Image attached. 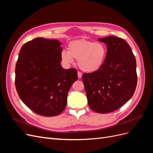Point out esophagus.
Listing matches in <instances>:
<instances>
[{
  "mask_svg": "<svg viewBox=\"0 0 153 153\" xmlns=\"http://www.w3.org/2000/svg\"><path fill=\"white\" fill-rule=\"evenodd\" d=\"M82 76V73L81 72L78 71V77L79 78H81Z\"/></svg>",
  "mask_w": 153,
  "mask_h": 153,
  "instance_id": "34e87169",
  "label": "esophagus"
}]
</instances>
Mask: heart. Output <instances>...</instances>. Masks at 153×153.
I'll return each instance as SVG.
<instances>
[{
    "mask_svg": "<svg viewBox=\"0 0 153 153\" xmlns=\"http://www.w3.org/2000/svg\"><path fill=\"white\" fill-rule=\"evenodd\" d=\"M68 51L64 50L61 53V59L66 66H69L78 59V65L82 71L93 73L103 66L107 50L105 45L100 42L78 39L71 41L68 47Z\"/></svg>",
    "mask_w": 153,
    "mask_h": 153,
    "instance_id": "obj_1",
    "label": "heart"
}]
</instances>
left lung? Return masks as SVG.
<instances>
[{"instance_id":"1","label":"left lung","mask_w":153,"mask_h":153,"mask_svg":"<svg viewBox=\"0 0 153 153\" xmlns=\"http://www.w3.org/2000/svg\"><path fill=\"white\" fill-rule=\"evenodd\" d=\"M107 47L106 57L99 70L84 73V82L89 107L106 114L119 108L135 92L137 75L136 59L124 39L116 36L99 38Z\"/></svg>"}]
</instances>
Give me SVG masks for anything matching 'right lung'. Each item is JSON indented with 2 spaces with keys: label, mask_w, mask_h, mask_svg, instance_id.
<instances>
[{
  "label": "right lung",
  "mask_w": 153,
  "mask_h": 153,
  "mask_svg": "<svg viewBox=\"0 0 153 153\" xmlns=\"http://www.w3.org/2000/svg\"><path fill=\"white\" fill-rule=\"evenodd\" d=\"M61 43L37 38L22 46L15 68L20 98L36 114L56 116L65 109L68 92L77 80L75 69H64Z\"/></svg>",
  "instance_id": "add662e5"
}]
</instances>
